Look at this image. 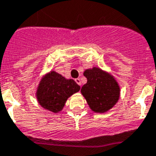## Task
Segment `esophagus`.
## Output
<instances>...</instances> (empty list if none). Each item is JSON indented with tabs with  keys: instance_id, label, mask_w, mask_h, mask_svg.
I'll list each match as a JSON object with an SVG mask.
<instances>
[{
	"instance_id": "esophagus-1",
	"label": "esophagus",
	"mask_w": 156,
	"mask_h": 156,
	"mask_svg": "<svg viewBox=\"0 0 156 156\" xmlns=\"http://www.w3.org/2000/svg\"><path fill=\"white\" fill-rule=\"evenodd\" d=\"M75 81L79 85V86H81V83H80V80L79 79V78H76V79L75 80Z\"/></svg>"
}]
</instances>
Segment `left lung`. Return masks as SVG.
<instances>
[{
    "instance_id": "1",
    "label": "left lung",
    "mask_w": 156,
    "mask_h": 156,
    "mask_svg": "<svg viewBox=\"0 0 156 156\" xmlns=\"http://www.w3.org/2000/svg\"><path fill=\"white\" fill-rule=\"evenodd\" d=\"M87 82L81 87L80 92L93 112L106 113L119 101L120 87L111 73L93 66L84 71Z\"/></svg>"
}]
</instances>
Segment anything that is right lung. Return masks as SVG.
<instances>
[{"label":"right lung","instance_id":"1","mask_svg":"<svg viewBox=\"0 0 156 156\" xmlns=\"http://www.w3.org/2000/svg\"><path fill=\"white\" fill-rule=\"evenodd\" d=\"M80 89L72 79H66L55 70L45 73L36 88V97L43 109L59 113L69 97Z\"/></svg>","mask_w":156,"mask_h":156}]
</instances>
